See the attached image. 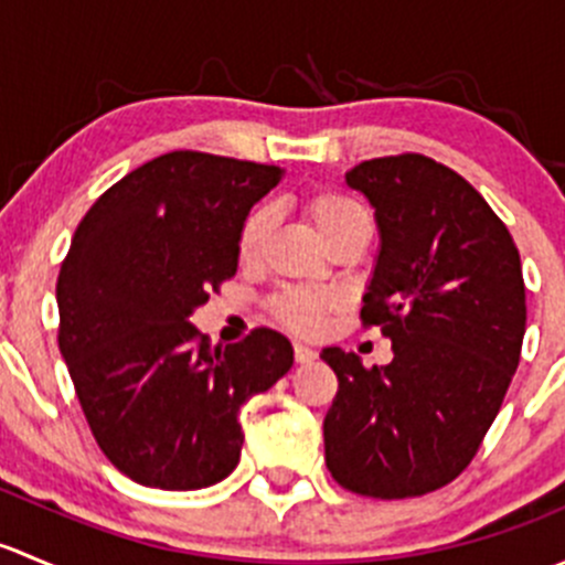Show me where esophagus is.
<instances>
[{
    "label": "esophagus",
    "mask_w": 565,
    "mask_h": 565,
    "mask_svg": "<svg viewBox=\"0 0 565 565\" xmlns=\"http://www.w3.org/2000/svg\"><path fill=\"white\" fill-rule=\"evenodd\" d=\"M295 361L298 363H315L317 361V350H311V347L306 344H295Z\"/></svg>",
    "instance_id": "1"
}]
</instances>
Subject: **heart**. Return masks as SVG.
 <instances>
[{
  "mask_svg": "<svg viewBox=\"0 0 565 565\" xmlns=\"http://www.w3.org/2000/svg\"><path fill=\"white\" fill-rule=\"evenodd\" d=\"M303 213L309 215L319 237L328 243V248L344 241V237L372 235L374 230L372 213L355 196H350L344 191H333V188H322V191L309 193L303 199ZM267 235H270V213L265 207L248 210L241 230H237V259H241V265L248 267L259 262ZM333 309V295L306 287L281 289L270 300L273 317L284 328L295 330V333H317Z\"/></svg>",
  "mask_w": 565,
  "mask_h": 565,
  "instance_id": "obj_1",
  "label": "heart"
}]
</instances>
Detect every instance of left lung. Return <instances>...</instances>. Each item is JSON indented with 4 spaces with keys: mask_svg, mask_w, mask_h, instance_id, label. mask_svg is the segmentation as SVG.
I'll list each match as a JSON object with an SVG mask.
<instances>
[{
    "mask_svg": "<svg viewBox=\"0 0 565 565\" xmlns=\"http://www.w3.org/2000/svg\"><path fill=\"white\" fill-rule=\"evenodd\" d=\"M347 185L380 226L361 319L393 341V361L322 350L339 377L324 465L363 498H418L470 465L520 366V250L465 177L418 152L358 163Z\"/></svg>",
    "mask_w": 565,
    "mask_h": 565,
    "instance_id": "8db88e82",
    "label": "left lung"
}]
</instances>
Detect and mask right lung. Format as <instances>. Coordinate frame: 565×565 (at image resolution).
I'll return each instance as SVG.
<instances>
[{
  "label": "right lung",
  "mask_w": 565,
  "mask_h": 565,
  "mask_svg": "<svg viewBox=\"0 0 565 565\" xmlns=\"http://www.w3.org/2000/svg\"><path fill=\"white\" fill-rule=\"evenodd\" d=\"M281 169L174 150L87 210L56 278L60 352L106 459L158 489L241 461V407L292 369L270 328L213 347L191 315L237 273V230Z\"/></svg>",
  "instance_id": "obj_1"
}]
</instances>
